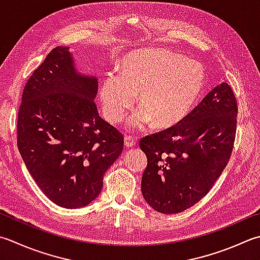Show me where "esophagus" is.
Masks as SVG:
<instances>
[{
	"instance_id": "34e87169",
	"label": "esophagus",
	"mask_w": 260,
	"mask_h": 260,
	"mask_svg": "<svg viewBox=\"0 0 260 260\" xmlns=\"http://www.w3.org/2000/svg\"><path fill=\"white\" fill-rule=\"evenodd\" d=\"M124 145L129 149V147H133V146L136 145V141L133 139V137L126 136L125 140H124Z\"/></svg>"
}]
</instances>
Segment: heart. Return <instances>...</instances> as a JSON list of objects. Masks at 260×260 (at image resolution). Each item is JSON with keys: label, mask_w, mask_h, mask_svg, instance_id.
Listing matches in <instances>:
<instances>
[{"label": "heart", "mask_w": 260, "mask_h": 260, "mask_svg": "<svg viewBox=\"0 0 260 260\" xmlns=\"http://www.w3.org/2000/svg\"><path fill=\"white\" fill-rule=\"evenodd\" d=\"M205 85L201 64L164 49H145L126 55L121 71H109L100 88L103 111L110 123H118L140 92L141 109L128 119L131 128H157L179 124L200 99Z\"/></svg>", "instance_id": "obj_1"}]
</instances>
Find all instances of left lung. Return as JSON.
<instances>
[{"mask_svg":"<svg viewBox=\"0 0 260 260\" xmlns=\"http://www.w3.org/2000/svg\"><path fill=\"white\" fill-rule=\"evenodd\" d=\"M238 106L231 86H215L179 124L140 142L147 157L142 194L153 210L177 214L200 202L233 150Z\"/></svg>","mask_w":260,"mask_h":260,"instance_id":"8db88e82","label":"left lung"}]
</instances>
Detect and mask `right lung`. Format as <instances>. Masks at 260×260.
I'll return each mask as SVG.
<instances>
[{
    "label": "right lung",
    "mask_w": 260,
    "mask_h": 260,
    "mask_svg": "<svg viewBox=\"0 0 260 260\" xmlns=\"http://www.w3.org/2000/svg\"><path fill=\"white\" fill-rule=\"evenodd\" d=\"M69 47L54 48L24 85L18 149L30 175L56 205L80 208L99 196L124 136L99 116L95 76L76 71Z\"/></svg>",
    "instance_id": "right-lung-1"
}]
</instances>
